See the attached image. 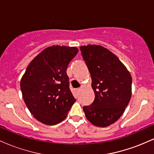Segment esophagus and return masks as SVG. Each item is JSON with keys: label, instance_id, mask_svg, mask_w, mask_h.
Instances as JSON below:
<instances>
[{"label": "esophagus", "instance_id": "1", "mask_svg": "<svg viewBox=\"0 0 154 154\" xmlns=\"http://www.w3.org/2000/svg\"><path fill=\"white\" fill-rule=\"evenodd\" d=\"M81 91V88H78V89H77V93H79V92Z\"/></svg>", "mask_w": 154, "mask_h": 154}]
</instances>
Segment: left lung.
Listing matches in <instances>:
<instances>
[{"label":"left lung","mask_w":154,"mask_h":154,"mask_svg":"<svg viewBox=\"0 0 154 154\" xmlns=\"http://www.w3.org/2000/svg\"><path fill=\"white\" fill-rule=\"evenodd\" d=\"M91 75L95 99L83 107L86 118L93 125L105 128L123 114L132 95V77L117 56L101 45L79 47Z\"/></svg>","instance_id":"8db88e82"}]
</instances>
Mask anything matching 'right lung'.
Segmentation results:
<instances>
[{
	"label": "right lung",
	"instance_id": "right-lung-1",
	"mask_svg": "<svg viewBox=\"0 0 154 154\" xmlns=\"http://www.w3.org/2000/svg\"><path fill=\"white\" fill-rule=\"evenodd\" d=\"M78 48L52 45L29 63L20 82L22 97L34 117L46 125L66 119L76 101L69 88L66 69Z\"/></svg>",
	"mask_w": 154,
	"mask_h": 154
}]
</instances>
